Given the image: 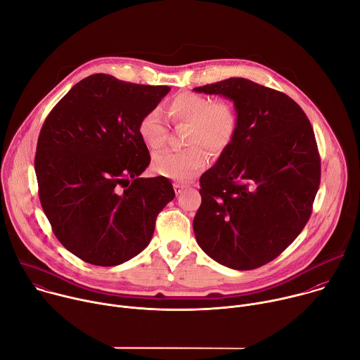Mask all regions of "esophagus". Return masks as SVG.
<instances>
[{
    "label": "esophagus",
    "instance_id": "obj_1",
    "mask_svg": "<svg viewBox=\"0 0 360 360\" xmlns=\"http://www.w3.org/2000/svg\"><path fill=\"white\" fill-rule=\"evenodd\" d=\"M184 188H185V186H184L182 184H178V182H175V184H174V191H175V193H176V195H178V193H181Z\"/></svg>",
    "mask_w": 360,
    "mask_h": 360
}]
</instances>
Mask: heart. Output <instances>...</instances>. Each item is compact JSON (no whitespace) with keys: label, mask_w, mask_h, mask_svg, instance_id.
<instances>
[{"label":"heart","mask_w":360,"mask_h":360,"mask_svg":"<svg viewBox=\"0 0 360 360\" xmlns=\"http://www.w3.org/2000/svg\"><path fill=\"white\" fill-rule=\"evenodd\" d=\"M168 118L175 125H186L185 143L189 148L175 152L162 150L153 155L152 168L157 174L186 181L202 172L208 164L210 150L221 155L233 142L239 115L233 102L228 99L214 101L196 92L185 91L174 95L165 105ZM138 134L150 149H160L167 141V127L157 111H148L138 122Z\"/></svg>","instance_id":"obj_1"}]
</instances>
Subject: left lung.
I'll return each mask as SVG.
<instances>
[{
	"mask_svg": "<svg viewBox=\"0 0 360 360\" xmlns=\"http://www.w3.org/2000/svg\"><path fill=\"white\" fill-rule=\"evenodd\" d=\"M233 101L239 127L199 182L198 245L224 266L250 271L274 261L302 232L321 184L314 128L286 94L245 78L195 88Z\"/></svg>",
	"mask_w": 360,
	"mask_h": 360,
	"instance_id": "1",
	"label": "left lung"
}]
</instances>
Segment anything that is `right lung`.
Segmentation results:
<instances>
[{
	"instance_id": "obj_1",
	"label": "right lung",
	"mask_w": 360,
	"mask_h": 360,
	"mask_svg": "<svg viewBox=\"0 0 360 360\" xmlns=\"http://www.w3.org/2000/svg\"><path fill=\"white\" fill-rule=\"evenodd\" d=\"M169 89L94 74L44 121L34 161L41 207L57 239L84 262L115 266L134 258L175 196L165 176H139L150 157L138 122Z\"/></svg>"
}]
</instances>
